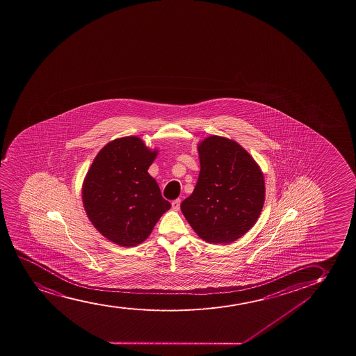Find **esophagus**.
I'll return each instance as SVG.
<instances>
[{
	"mask_svg": "<svg viewBox=\"0 0 356 356\" xmlns=\"http://www.w3.org/2000/svg\"><path fill=\"white\" fill-rule=\"evenodd\" d=\"M172 209L179 210L180 209V200L177 198L175 201L172 202Z\"/></svg>",
	"mask_w": 356,
	"mask_h": 356,
	"instance_id": "esophagus-1",
	"label": "esophagus"
}]
</instances>
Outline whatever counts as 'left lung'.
I'll return each instance as SVG.
<instances>
[{
	"label": "left lung",
	"instance_id": "8db88e82",
	"mask_svg": "<svg viewBox=\"0 0 356 356\" xmlns=\"http://www.w3.org/2000/svg\"><path fill=\"white\" fill-rule=\"evenodd\" d=\"M198 155L197 184L180 209L200 238L228 244L259 218L266 200L264 177L252 156L229 138H207L198 145Z\"/></svg>",
	"mask_w": 356,
	"mask_h": 356
}]
</instances>
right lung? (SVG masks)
Here are the masks:
<instances>
[{
  "mask_svg": "<svg viewBox=\"0 0 356 356\" xmlns=\"http://www.w3.org/2000/svg\"><path fill=\"white\" fill-rule=\"evenodd\" d=\"M156 155L136 136L117 138L99 152L87 172L82 185L87 216L115 244H141L171 208L148 173Z\"/></svg>",
  "mask_w": 356,
  "mask_h": 356,
  "instance_id": "add662e5",
  "label": "right lung"
}]
</instances>
